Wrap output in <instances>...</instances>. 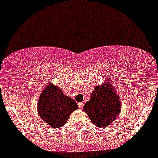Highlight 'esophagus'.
I'll return each instance as SVG.
<instances>
[{
    "mask_svg": "<svg viewBox=\"0 0 158 158\" xmlns=\"http://www.w3.org/2000/svg\"><path fill=\"white\" fill-rule=\"evenodd\" d=\"M83 106H84V104L82 102H80L78 104V106H79V109H82V108H83Z\"/></svg>",
    "mask_w": 158,
    "mask_h": 158,
    "instance_id": "34e87169",
    "label": "esophagus"
}]
</instances>
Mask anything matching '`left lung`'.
I'll return each mask as SVG.
<instances>
[{
	"mask_svg": "<svg viewBox=\"0 0 158 158\" xmlns=\"http://www.w3.org/2000/svg\"><path fill=\"white\" fill-rule=\"evenodd\" d=\"M102 85H97L83 110L92 124L98 128H106L114 122L121 110V101L114 91V85L108 78Z\"/></svg>",
	"mask_w": 158,
	"mask_h": 158,
	"instance_id": "obj_1",
	"label": "left lung"
}]
</instances>
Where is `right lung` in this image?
<instances>
[{
  "instance_id": "right-lung-1",
  "label": "right lung",
  "mask_w": 158,
  "mask_h": 158,
  "mask_svg": "<svg viewBox=\"0 0 158 158\" xmlns=\"http://www.w3.org/2000/svg\"><path fill=\"white\" fill-rule=\"evenodd\" d=\"M77 109V104L71 97L64 95L61 89L51 83L41 92L38 100V114L46 123L55 128L63 126L70 114Z\"/></svg>"
}]
</instances>
